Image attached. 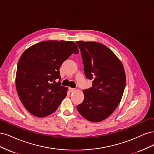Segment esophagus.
I'll use <instances>...</instances> for the list:
<instances>
[{"mask_svg":"<svg viewBox=\"0 0 154 154\" xmlns=\"http://www.w3.org/2000/svg\"><path fill=\"white\" fill-rule=\"evenodd\" d=\"M69 91L70 92H73V91H75V88H71V87H69Z\"/></svg>","mask_w":154,"mask_h":154,"instance_id":"1","label":"esophagus"}]
</instances>
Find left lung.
Masks as SVG:
<instances>
[{
  "label": "left lung",
  "mask_w": 154,
  "mask_h": 154,
  "mask_svg": "<svg viewBox=\"0 0 154 154\" xmlns=\"http://www.w3.org/2000/svg\"><path fill=\"white\" fill-rule=\"evenodd\" d=\"M80 49L84 73L92 80L83 91L84 100L77 105L83 118L100 122L112 114L122 98L126 84L122 63L106 46L95 42H76Z\"/></svg>",
  "instance_id": "1"
}]
</instances>
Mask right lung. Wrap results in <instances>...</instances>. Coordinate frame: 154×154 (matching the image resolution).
Here are the masks:
<instances>
[{
    "instance_id": "1",
    "label": "right lung",
    "mask_w": 154,
    "mask_h": 154,
    "mask_svg": "<svg viewBox=\"0 0 154 154\" xmlns=\"http://www.w3.org/2000/svg\"><path fill=\"white\" fill-rule=\"evenodd\" d=\"M73 42L44 41L26 49L18 60L16 87L27 110L36 117H45L57 109L67 96L61 85L60 67L72 54H78Z\"/></svg>"
}]
</instances>
